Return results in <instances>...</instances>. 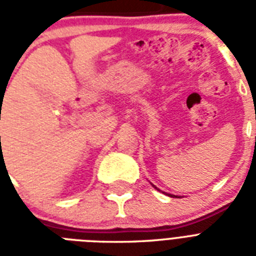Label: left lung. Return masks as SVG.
Wrapping results in <instances>:
<instances>
[{"mask_svg": "<svg viewBox=\"0 0 256 256\" xmlns=\"http://www.w3.org/2000/svg\"><path fill=\"white\" fill-rule=\"evenodd\" d=\"M152 186H154V184H152ZM154 187H156V186H154ZM156 190H160V188H158V187H156ZM168 196H171V198H174V196H175V198H176V195H172V194H168Z\"/></svg>", "mask_w": 256, "mask_h": 256, "instance_id": "left-lung-1", "label": "left lung"}]
</instances>
